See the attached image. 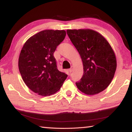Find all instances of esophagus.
<instances>
[{
  "label": "esophagus",
  "instance_id": "esophagus-1",
  "mask_svg": "<svg viewBox=\"0 0 132 132\" xmlns=\"http://www.w3.org/2000/svg\"><path fill=\"white\" fill-rule=\"evenodd\" d=\"M73 67L71 66V68L69 70V72H70V73H71V72H72V71H73Z\"/></svg>",
  "mask_w": 132,
  "mask_h": 132
}]
</instances>
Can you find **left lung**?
Segmentation results:
<instances>
[{
    "instance_id": "1",
    "label": "left lung",
    "mask_w": 132,
    "mask_h": 132,
    "mask_svg": "<svg viewBox=\"0 0 132 132\" xmlns=\"http://www.w3.org/2000/svg\"><path fill=\"white\" fill-rule=\"evenodd\" d=\"M83 64V75L76 82L79 90L87 95H95L106 89L117 69L115 53L107 40L90 29L67 30Z\"/></svg>"
}]
</instances>
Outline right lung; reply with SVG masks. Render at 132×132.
<instances>
[{
	"mask_svg": "<svg viewBox=\"0 0 132 132\" xmlns=\"http://www.w3.org/2000/svg\"><path fill=\"white\" fill-rule=\"evenodd\" d=\"M64 30L40 31L27 41L21 51L19 69L24 82L42 96L59 91L68 75L58 70L53 53L66 36Z\"/></svg>",
	"mask_w": 132,
	"mask_h": 132,
	"instance_id": "right-lung-1",
	"label": "right lung"
}]
</instances>
